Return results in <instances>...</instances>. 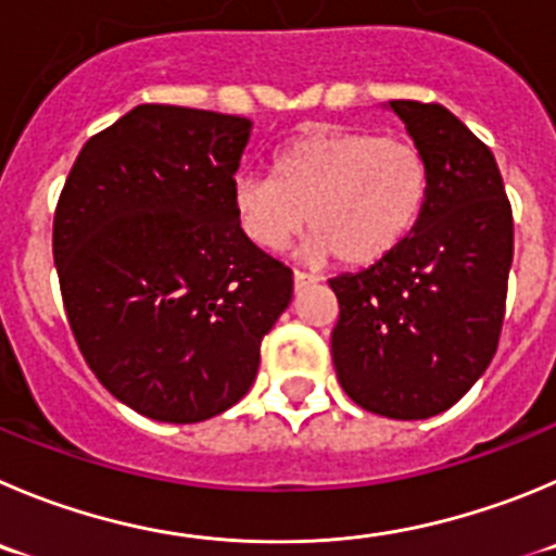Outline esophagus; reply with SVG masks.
Segmentation results:
<instances>
[{"mask_svg": "<svg viewBox=\"0 0 556 556\" xmlns=\"http://www.w3.org/2000/svg\"><path fill=\"white\" fill-rule=\"evenodd\" d=\"M293 282H295V288H304V285H309V282H318V277L309 271H293Z\"/></svg>", "mask_w": 556, "mask_h": 556, "instance_id": "1", "label": "esophagus"}]
</instances>
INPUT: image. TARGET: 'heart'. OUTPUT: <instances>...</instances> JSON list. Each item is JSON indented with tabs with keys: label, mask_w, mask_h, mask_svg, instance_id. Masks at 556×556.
<instances>
[{
	"label": "heart",
	"mask_w": 556,
	"mask_h": 556,
	"mask_svg": "<svg viewBox=\"0 0 556 556\" xmlns=\"http://www.w3.org/2000/svg\"><path fill=\"white\" fill-rule=\"evenodd\" d=\"M430 173L408 139L309 128L282 142L271 175L232 180V214L254 247L277 252L313 225V252L372 266L419 225Z\"/></svg>",
	"instance_id": "heart-1"
}]
</instances>
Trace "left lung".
<instances>
[{"label":"left lung","mask_w":556,"mask_h":556,"mask_svg":"<svg viewBox=\"0 0 556 556\" xmlns=\"http://www.w3.org/2000/svg\"><path fill=\"white\" fill-rule=\"evenodd\" d=\"M428 161L422 219L401 249L329 279L340 304L331 359L365 412L428 419L485 372L500 345L513 211L489 144L439 103L392 101Z\"/></svg>","instance_id":"8db88e82"}]
</instances>
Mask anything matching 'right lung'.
Listing matches in <instances>:
<instances>
[{"mask_svg":"<svg viewBox=\"0 0 556 556\" xmlns=\"http://www.w3.org/2000/svg\"><path fill=\"white\" fill-rule=\"evenodd\" d=\"M252 123L142 103L87 139L54 211L62 304L81 356L117 401L159 422L236 406L293 271L232 214Z\"/></svg>","mask_w":556,"mask_h":556,"instance_id":"1","label":"right lung"}]
</instances>
